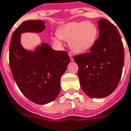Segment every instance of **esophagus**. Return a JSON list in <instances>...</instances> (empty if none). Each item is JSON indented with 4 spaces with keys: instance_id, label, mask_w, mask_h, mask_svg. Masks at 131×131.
Masks as SVG:
<instances>
[{
    "instance_id": "34e87169",
    "label": "esophagus",
    "mask_w": 131,
    "mask_h": 131,
    "mask_svg": "<svg viewBox=\"0 0 131 131\" xmlns=\"http://www.w3.org/2000/svg\"><path fill=\"white\" fill-rule=\"evenodd\" d=\"M69 57H70V59H71V61H73V60H74V59H73V54H72L71 52H69Z\"/></svg>"
}]
</instances>
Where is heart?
<instances>
[{"label": "heart", "mask_w": 131, "mask_h": 131, "mask_svg": "<svg viewBox=\"0 0 131 131\" xmlns=\"http://www.w3.org/2000/svg\"><path fill=\"white\" fill-rule=\"evenodd\" d=\"M61 39L69 41L73 52L84 53L94 46L98 35V28L92 22H71L63 25L57 31ZM57 42V37L54 38Z\"/></svg>", "instance_id": "1"}]
</instances>
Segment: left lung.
<instances>
[{
    "label": "left lung",
    "mask_w": 131,
    "mask_h": 131,
    "mask_svg": "<svg viewBox=\"0 0 131 131\" xmlns=\"http://www.w3.org/2000/svg\"><path fill=\"white\" fill-rule=\"evenodd\" d=\"M99 37L89 52L75 55L81 89L91 98L106 97L118 85L124 64V48L116 26L106 19L97 22Z\"/></svg>",
    "instance_id": "8db88e82"
}]
</instances>
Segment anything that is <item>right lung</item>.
Wrapping results in <instances>:
<instances>
[{
	"label": "right lung",
	"mask_w": 131,
	"mask_h": 131,
	"mask_svg": "<svg viewBox=\"0 0 131 131\" xmlns=\"http://www.w3.org/2000/svg\"><path fill=\"white\" fill-rule=\"evenodd\" d=\"M45 23L39 20L22 23L13 32L9 50L10 67L18 88L29 100L40 105L48 104L58 96L60 79L70 62L67 52L52 50L47 43L34 51L22 47L21 34L42 32Z\"/></svg>",
	"instance_id": "obj_1"
}]
</instances>
